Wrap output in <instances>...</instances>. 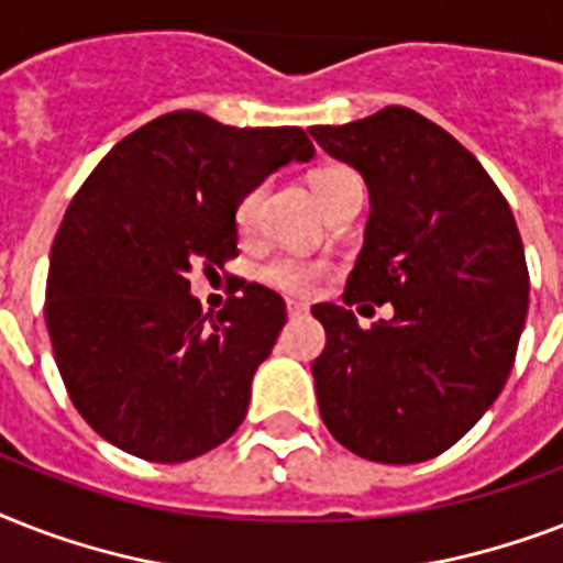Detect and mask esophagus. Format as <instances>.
Wrapping results in <instances>:
<instances>
[{"instance_id":"esophagus-1","label":"esophagus","mask_w":563,"mask_h":563,"mask_svg":"<svg viewBox=\"0 0 563 563\" xmlns=\"http://www.w3.org/2000/svg\"><path fill=\"white\" fill-rule=\"evenodd\" d=\"M286 312H289V318H300L307 316V307L298 303V300H289V303H286Z\"/></svg>"}]
</instances>
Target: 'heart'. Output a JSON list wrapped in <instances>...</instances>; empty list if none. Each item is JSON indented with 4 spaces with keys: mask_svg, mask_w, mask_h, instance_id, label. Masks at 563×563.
Wrapping results in <instances>:
<instances>
[{
    "mask_svg": "<svg viewBox=\"0 0 563 563\" xmlns=\"http://www.w3.org/2000/svg\"><path fill=\"white\" fill-rule=\"evenodd\" d=\"M360 187V178L353 175L351 169L344 166H327V169L316 172L312 175V192H316L318 203L330 210L339 198H342L347 189ZM265 198V184H256V187L247 189L236 203V228L242 233H251L256 224V216H260V207H263ZM327 274H330V265L321 263V260H303V256H274L260 268V277H263L268 286L286 291V295H300L307 298L321 286Z\"/></svg>",
    "mask_w": 563,
    "mask_h": 563,
    "instance_id": "b5f03b06",
    "label": "heart"
}]
</instances>
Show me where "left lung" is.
Masks as SVG:
<instances>
[{
    "mask_svg": "<svg viewBox=\"0 0 563 563\" xmlns=\"http://www.w3.org/2000/svg\"><path fill=\"white\" fill-rule=\"evenodd\" d=\"M309 134L371 192L344 307H312L327 333L318 409L368 462H427L471 432L511 374L529 309L523 239L482 163L415 110ZM365 299L391 302L393 321L360 328L346 307Z\"/></svg>",
    "mask_w": 563,
    "mask_h": 563,
    "instance_id": "obj_1",
    "label": "left lung"
}]
</instances>
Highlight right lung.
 Instances as JSON below:
<instances>
[{
    "label": "right lung",
    "mask_w": 563,
    "mask_h": 563,
    "mask_svg": "<svg viewBox=\"0 0 563 563\" xmlns=\"http://www.w3.org/2000/svg\"><path fill=\"white\" fill-rule=\"evenodd\" d=\"M312 154L300 128H230L175 110L113 145L75 192L52 242L43 312L69 400L104 441L175 464L245 420L286 303L242 280L203 316L189 274L233 260L239 198Z\"/></svg>",
    "instance_id": "add662e5"
}]
</instances>
